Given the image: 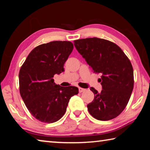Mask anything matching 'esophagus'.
<instances>
[{"label": "esophagus", "mask_w": 150, "mask_h": 150, "mask_svg": "<svg viewBox=\"0 0 150 150\" xmlns=\"http://www.w3.org/2000/svg\"><path fill=\"white\" fill-rule=\"evenodd\" d=\"M85 91V88H81V87L79 88V93H83V92H84Z\"/></svg>", "instance_id": "34e87169"}]
</instances>
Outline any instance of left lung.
<instances>
[{
	"label": "left lung",
	"instance_id": "1",
	"mask_svg": "<svg viewBox=\"0 0 150 150\" xmlns=\"http://www.w3.org/2000/svg\"><path fill=\"white\" fill-rule=\"evenodd\" d=\"M79 53L95 73H100V93L93 87L95 98L87 105L91 115L99 120L113 119L128 104L134 88V71L128 57L115 43L98 38L74 41Z\"/></svg>",
	"mask_w": 150,
	"mask_h": 150
}]
</instances>
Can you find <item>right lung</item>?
Returning a JSON list of instances; mask_svg holds the SVG:
<instances>
[{
	"instance_id": "obj_1",
	"label": "right lung",
	"mask_w": 150,
	"mask_h": 150,
	"mask_svg": "<svg viewBox=\"0 0 150 150\" xmlns=\"http://www.w3.org/2000/svg\"><path fill=\"white\" fill-rule=\"evenodd\" d=\"M73 50L68 41H54L35 47L19 72V89L30 114L45 123L57 122L64 115L77 87L55 85V74L64 71L65 62Z\"/></svg>"
}]
</instances>
